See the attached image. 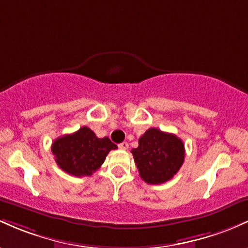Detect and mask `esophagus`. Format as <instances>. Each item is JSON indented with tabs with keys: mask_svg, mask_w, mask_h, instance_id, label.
Wrapping results in <instances>:
<instances>
[{
	"mask_svg": "<svg viewBox=\"0 0 248 248\" xmlns=\"http://www.w3.org/2000/svg\"><path fill=\"white\" fill-rule=\"evenodd\" d=\"M118 147L121 150H126L127 147H129V144L126 143V141H123V143H121V144H118Z\"/></svg>",
	"mask_w": 248,
	"mask_h": 248,
	"instance_id": "obj_1",
	"label": "esophagus"
}]
</instances>
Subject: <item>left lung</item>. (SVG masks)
<instances>
[{"mask_svg": "<svg viewBox=\"0 0 248 248\" xmlns=\"http://www.w3.org/2000/svg\"><path fill=\"white\" fill-rule=\"evenodd\" d=\"M132 149L139 176L147 184L158 185L172 179L184 163V143L173 133L151 127Z\"/></svg>", "mask_w": 248, "mask_h": 248, "instance_id": "obj_1", "label": "left lung"}]
</instances>
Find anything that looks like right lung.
Here are the masks:
<instances>
[{
  "instance_id": "right-lung-1",
  "label": "right lung",
  "mask_w": 248,
  "mask_h": 248,
  "mask_svg": "<svg viewBox=\"0 0 248 248\" xmlns=\"http://www.w3.org/2000/svg\"><path fill=\"white\" fill-rule=\"evenodd\" d=\"M115 149L117 145L109 138H98L88 126L58 137L51 145L57 165L76 177L91 176L101 168L108 154Z\"/></svg>"
}]
</instances>
